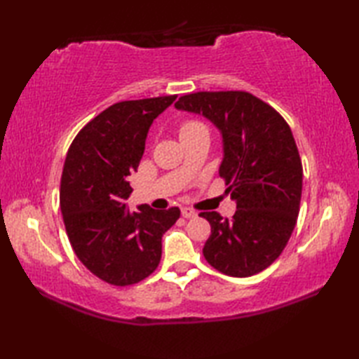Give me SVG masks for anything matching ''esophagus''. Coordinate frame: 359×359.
I'll return each mask as SVG.
<instances>
[{"label": "esophagus", "instance_id": "obj_1", "mask_svg": "<svg viewBox=\"0 0 359 359\" xmlns=\"http://www.w3.org/2000/svg\"><path fill=\"white\" fill-rule=\"evenodd\" d=\"M182 216H184L185 219H191V217L197 216V212L191 208H182Z\"/></svg>", "mask_w": 359, "mask_h": 359}]
</instances>
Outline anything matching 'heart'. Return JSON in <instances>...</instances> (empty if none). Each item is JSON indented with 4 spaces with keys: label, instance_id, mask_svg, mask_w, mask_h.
<instances>
[{
    "label": "heart",
    "instance_id": "heart-1",
    "mask_svg": "<svg viewBox=\"0 0 359 359\" xmlns=\"http://www.w3.org/2000/svg\"><path fill=\"white\" fill-rule=\"evenodd\" d=\"M202 126H203V125L197 123V121H185V123L180 126V135H184V134H187V133H189V131H193V129L202 128Z\"/></svg>",
    "mask_w": 359,
    "mask_h": 359
}]
</instances>
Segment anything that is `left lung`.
<instances>
[{
  "label": "left lung",
  "mask_w": 359,
  "mask_h": 359,
  "mask_svg": "<svg viewBox=\"0 0 359 359\" xmlns=\"http://www.w3.org/2000/svg\"><path fill=\"white\" fill-rule=\"evenodd\" d=\"M174 106L217 128L219 174L238 208L233 220L201 212L211 225L203 256L228 276H253L279 257L299 212L302 165L292 129L270 104L242 90L189 94Z\"/></svg>",
  "instance_id": "8db88e82"
}]
</instances>
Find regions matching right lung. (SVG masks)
I'll list each match as a JSON object with an SVG mask.
<instances>
[{"mask_svg": "<svg viewBox=\"0 0 359 359\" xmlns=\"http://www.w3.org/2000/svg\"><path fill=\"white\" fill-rule=\"evenodd\" d=\"M175 95L120 102L90 120L65 160L60 207L75 255L112 285L135 284L157 269L162 238L180 210L129 211L128 177L139 168L148 131Z\"/></svg>", "mask_w": 359, "mask_h": 359, "instance_id": "add662e5", "label": "right lung"}]
</instances>
